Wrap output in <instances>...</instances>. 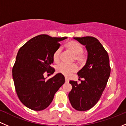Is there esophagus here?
<instances>
[{"mask_svg":"<svg viewBox=\"0 0 126 126\" xmlns=\"http://www.w3.org/2000/svg\"><path fill=\"white\" fill-rule=\"evenodd\" d=\"M65 82L66 83H68V82H69V79H68V78H67V77L65 78Z\"/></svg>","mask_w":126,"mask_h":126,"instance_id":"obj_1","label":"esophagus"}]
</instances>
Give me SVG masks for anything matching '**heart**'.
<instances>
[{"label": "heart", "instance_id": "obj_1", "mask_svg": "<svg viewBox=\"0 0 126 126\" xmlns=\"http://www.w3.org/2000/svg\"><path fill=\"white\" fill-rule=\"evenodd\" d=\"M65 47L69 52L74 55V60L80 65H84L87 61V57L83 53L84 48L81 44L76 41H68L65 44ZM61 50L57 49L53 54V60L54 63H58L60 61ZM57 72L61 73L65 76H69L72 73L77 70L76 65H68L65 63H61L56 68Z\"/></svg>", "mask_w": 126, "mask_h": 126}]
</instances>
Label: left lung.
I'll return each instance as SVG.
<instances>
[{
    "mask_svg": "<svg viewBox=\"0 0 126 126\" xmlns=\"http://www.w3.org/2000/svg\"><path fill=\"white\" fill-rule=\"evenodd\" d=\"M85 46L87 59L85 65L78 72L79 79L70 81L72 89L68 98L72 107L79 111L92 108L100 99L110 74L108 53L96 38L91 36L73 37Z\"/></svg>",
    "mask_w": 126,
    "mask_h": 126,
    "instance_id": "obj_1",
    "label": "left lung"
}]
</instances>
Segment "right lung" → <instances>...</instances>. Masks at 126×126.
I'll list each match as a JSON object with an SVG mask.
<instances>
[{"mask_svg":"<svg viewBox=\"0 0 126 126\" xmlns=\"http://www.w3.org/2000/svg\"><path fill=\"white\" fill-rule=\"evenodd\" d=\"M67 38L38 35L19 49L13 68V78L19 99L28 108L35 111L46 109L64 84L63 74L57 73L48 80L44 74L47 72L52 75L55 72L51 67L53 54L60 47L59 42Z\"/></svg>","mask_w":126,"mask_h":126,"instance_id":"right-lung-1","label":"right lung"}]
</instances>
